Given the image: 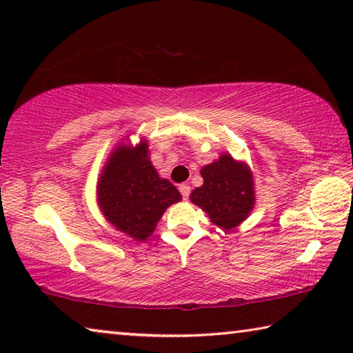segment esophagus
<instances>
[{
	"label": "esophagus",
	"mask_w": 353,
	"mask_h": 353,
	"mask_svg": "<svg viewBox=\"0 0 353 353\" xmlns=\"http://www.w3.org/2000/svg\"><path fill=\"white\" fill-rule=\"evenodd\" d=\"M179 190H181V194H182V198L183 199H188V196H190V193H191V187L188 183H181L179 185Z\"/></svg>",
	"instance_id": "1"
}]
</instances>
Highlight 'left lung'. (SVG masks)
<instances>
[{"label": "left lung", "instance_id": "obj_1", "mask_svg": "<svg viewBox=\"0 0 353 353\" xmlns=\"http://www.w3.org/2000/svg\"><path fill=\"white\" fill-rule=\"evenodd\" d=\"M201 176L204 185L193 190L190 199L208 213L213 224L230 230L246 219L254 207V181L246 165L223 154L204 166Z\"/></svg>", "mask_w": 353, "mask_h": 353}]
</instances>
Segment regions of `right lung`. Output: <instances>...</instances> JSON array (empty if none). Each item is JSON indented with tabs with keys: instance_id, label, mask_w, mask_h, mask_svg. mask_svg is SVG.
Wrapping results in <instances>:
<instances>
[{
	"instance_id": "add662e5",
	"label": "right lung",
	"mask_w": 353,
	"mask_h": 353,
	"mask_svg": "<svg viewBox=\"0 0 353 353\" xmlns=\"http://www.w3.org/2000/svg\"><path fill=\"white\" fill-rule=\"evenodd\" d=\"M98 183L104 216L137 241H145L166 208L182 199L174 185L160 179L149 162L146 141L134 149L118 148Z\"/></svg>"
}]
</instances>
